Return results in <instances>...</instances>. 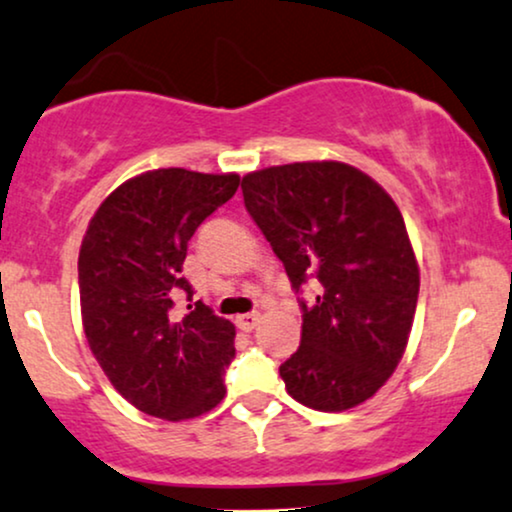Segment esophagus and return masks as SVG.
I'll list each match as a JSON object with an SVG mask.
<instances>
[{
  "mask_svg": "<svg viewBox=\"0 0 512 512\" xmlns=\"http://www.w3.org/2000/svg\"><path fill=\"white\" fill-rule=\"evenodd\" d=\"M260 312H250V314H241L236 319V326L241 328V331H245V333H250V331H255L257 328V323H260Z\"/></svg>",
  "mask_w": 512,
  "mask_h": 512,
  "instance_id": "1",
  "label": "esophagus"
}]
</instances>
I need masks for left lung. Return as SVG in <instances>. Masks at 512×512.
Wrapping results in <instances>:
<instances>
[{
  "label": "left lung",
  "mask_w": 512,
  "mask_h": 512,
  "mask_svg": "<svg viewBox=\"0 0 512 512\" xmlns=\"http://www.w3.org/2000/svg\"><path fill=\"white\" fill-rule=\"evenodd\" d=\"M245 210L286 267L300 300L302 340L281 364L290 397L347 411L387 383L401 361L418 302V262L404 217L378 181L323 160L245 174Z\"/></svg>",
  "instance_id": "1"
}]
</instances>
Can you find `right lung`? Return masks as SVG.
I'll list each match as a JSON object with an SVG mask.
<instances>
[{"instance_id": "obj_1", "label": "right lung", "mask_w": 512, "mask_h": 512, "mask_svg": "<svg viewBox=\"0 0 512 512\" xmlns=\"http://www.w3.org/2000/svg\"><path fill=\"white\" fill-rule=\"evenodd\" d=\"M238 174L167 167L127 179L94 212L82 238L80 307L89 349L115 390L148 416L196 418L224 399L234 323L196 302L181 276L191 236L238 189Z\"/></svg>"}]
</instances>
